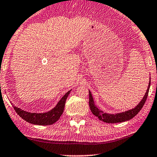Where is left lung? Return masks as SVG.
<instances>
[{
	"label": "left lung",
	"mask_w": 157,
	"mask_h": 157,
	"mask_svg": "<svg viewBox=\"0 0 157 157\" xmlns=\"http://www.w3.org/2000/svg\"><path fill=\"white\" fill-rule=\"evenodd\" d=\"M150 84H151V80H149V86H148V88H147L145 95H144L143 99H142V101L140 102V104L137 105L135 108L129 110V111H128L123 112V113H117V114H109L106 113H103L102 111H99L97 107L94 105L92 94H91L90 91H89V95H90L89 96V97H89V99H90L89 100V105H90L91 111L92 112V113L95 116L98 117L99 120H101L107 123H117L124 122V121H129L132 118H134V117L140 111V110L142 109V107H143L144 103H145L147 100V98L148 97L149 87H150Z\"/></svg>",
	"instance_id": "8db88e82"
}]
</instances>
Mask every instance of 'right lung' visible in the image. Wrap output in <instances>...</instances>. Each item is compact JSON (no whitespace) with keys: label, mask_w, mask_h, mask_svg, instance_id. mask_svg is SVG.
I'll use <instances>...</instances> for the list:
<instances>
[{"label":"right lung","mask_w":157,"mask_h":157,"mask_svg":"<svg viewBox=\"0 0 157 157\" xmlns=\"http://www.w3.org/2000/svg\"><path fill=\"white\" fill-rule=\"evenodd\" d=\"M70 94L68 91L61 98L58 104L56 105L54 109L51 111L44 113H29L25 111L17 108L13 105L14 109L19 116L22 118L23 120L26 121L27 122L34 124V125H52L56 121L59 120L60 117L63 113V110L65 108V101L67 97Z\"/></svg>","instance_id":"1"}]
</instances>
